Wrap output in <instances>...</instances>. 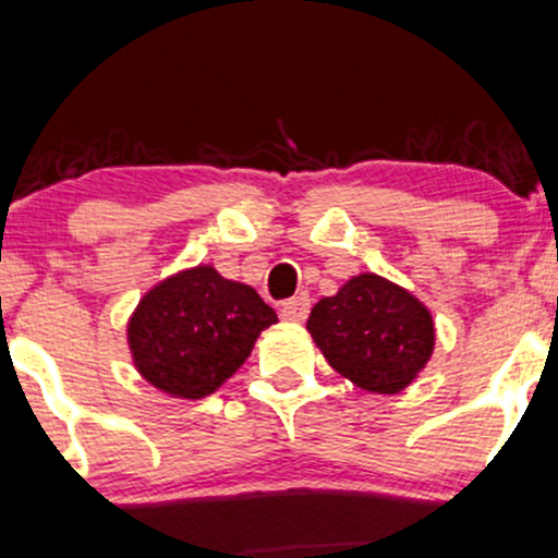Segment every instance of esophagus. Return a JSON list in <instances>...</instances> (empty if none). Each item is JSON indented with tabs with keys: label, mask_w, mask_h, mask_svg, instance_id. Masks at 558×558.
<instances>
[{
	"label": "esophagus",
	"mask_w": 558,
	"mask_h": 558,
	"mask_svg": "<svg viewBox=\"0 0 558 558\" xmlns=\"http://www.w3.org/2000/svg\"><path fill=\"white\" fill-rule=\"evenodd\" d=\"M310 315V296L307 294H299L289 302L280 304V318L291 320V324H302L304 318Z\"/></svg>",
	"instance_id": "1"
}]
</instances>
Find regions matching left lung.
<instances>
[{"mask_svg": "<svg viewBox=\"0 0 558 558\" xmlns=\"http://www.w3.org/2000/svg\"><path fill=\"white\" fill-rule=\"evenodd\" d=\"M307 331L342 377L372 392L403 390L436 342L425 304L379 275H357L320 299Z\"/></svg>", "mask_w": 558, "mask_h": 558, "instance_id": "left-lung-1", "label": "left lung"}]
</instances>
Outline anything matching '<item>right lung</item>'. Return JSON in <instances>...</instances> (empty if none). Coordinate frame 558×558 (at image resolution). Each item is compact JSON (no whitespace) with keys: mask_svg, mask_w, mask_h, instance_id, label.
<instances>
[{"mask_svg":"<svg viewBox=\"0 0 558 558\" xmlns=\"http://www.w3.org/2000/svg\"><path fill=\"white\" fill-rule=\"evenodd\" d=\"M272 324L278 315L251 286L195 267L141 299L128 342L146 383L175 398H203L243 366Z\"/></svg>","mask_w":558,"mask_h":558,"instance_id":"obj_1","label":"right lung"}]
</instances>
